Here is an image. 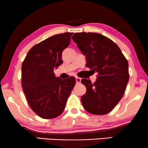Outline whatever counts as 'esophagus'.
<instances>
[{"instance_id": "esophagus-1", "label": "esophagus", "mask_w": 148, "mask_h": 148, "mask_svg": "<svg viewBox=\"0 0 148 148\" xmlns=\"http://www.w3.org/2000/svg\"><path fill=\"white\" fill-rule=\"evenodd\" d=\"M75 79H76V82H77V84H79L80 82H81V78L76 77Z\"/></svg>"}]
</instances>
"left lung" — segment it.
Wrapping results in <instances>:
<instances>
[{
  "instance_id": "1",
  "label": "left lung",
  "mask_w": 148,
  "mask_h": 148,
  "mask_svg": "<svg viewBox=\"0 0 148 148\" xmlns=\"http://www.w3.org/2000/svg\"><path fill=\"white\" fill-rule=\"evenodd\" d=\"M72 39L86 56V67L97 73L93 84L81 80L86 88L81 97L83 107L91 114H107L124 94L129 80L127 60L114 42L100 34L76 33Z\"/></svg>"
}]
</instances>
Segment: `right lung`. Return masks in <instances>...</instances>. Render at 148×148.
<instances>
[{
    "label": "right lung",
    "mask_w": 148,
    "mask_h": 148,
    "mask_svg": "<svg viewBox=\"0 0 148 148\" xmlns=\"http://www.w3.org/2000/svg\"><path fill=\"white\" fill-rule=\"evenodd\" d=\"M73 33L47 38L34 46L22 64V86L31 108L43 119H53L63 112L75 84L71 76L62 80L53 70L63 62L62 54L70 44Z\"/></svg>",
    "instance_id": "add662e5"
}]
</instances>
